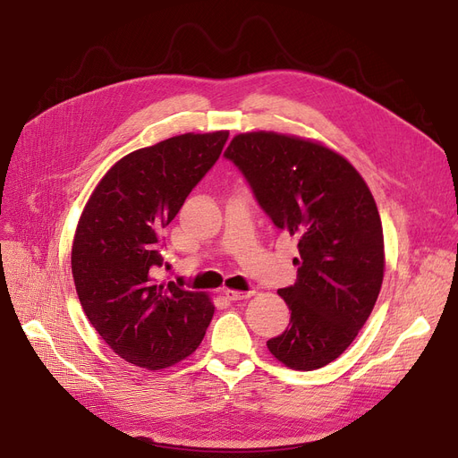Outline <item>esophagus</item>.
Listing matches in <instances>:
<instances>
[{
    "label": "esophagus",
    "instance_id": "34e87169",
    "mask_svg": "<svg viewBox=\"0 0 458 458\" xmlns=\"http://www.w3.org/2000/svg\"><path fill=\"white\" fill-rule=\"evenodd\" d=\"M225 295L226 299L230 301H243V299H249L254 295V292H239V290H225Z\"/></svg>",
    "mask_w": 458,
    "mask_h": 458
}]
</instances>
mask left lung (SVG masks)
Here are the masks:
<instances>
[{"label": "left lung", "instance_id": "1", "mask_svg": "<svg viewBox=\"0 0 458 458\" xmlns=\"http://www.w3.org/2000/svg\"><path fill=\"white\" fill-rule=\"evenodd\" d=\"M225 157L275 226L299 237L297 282L278 290L292 319L267 349L285 368L319 369L354 342L380 292L386 261L371 191L344 156L311 139L239 133Z\"/></svg>", "mask_w": 458, "mask_h": 458}]
</instances>
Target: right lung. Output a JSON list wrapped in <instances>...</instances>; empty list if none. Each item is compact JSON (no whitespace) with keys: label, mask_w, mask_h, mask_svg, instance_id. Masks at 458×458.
<instances>
[{"label":"right lung","mask_w":458,"mask_h":458,"mask_svg":"<svg viewBox=\"0 0 458 458\" xmlns=\"http://www.w3.org/2000/svg\"><path fill=\"white\" fill-rule=\"evenodd\" d=\"M228 131L183 133L118 159L87 200L72 275L87 319L126 362L165 369L197 351L215 306L159 282L161 230L219 159Z\"/></svg>","instance_id":"obj_1"}]
</instances>
